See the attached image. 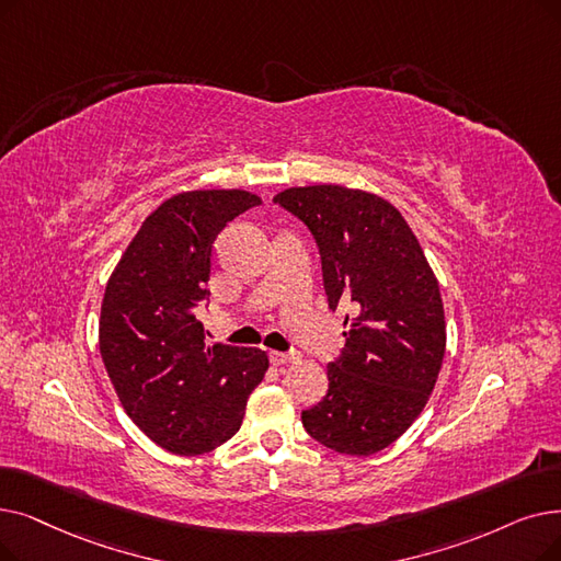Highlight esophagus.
Instances as JSON below:
<instances>
[{"label":"esophagus","mask_w":561,"mask_h":561,"mask_svg":"<svg viewBox=\"0 0 561 561\" xmlns=\"http://www.w3.org/2000/svg\"><path fill=\"white\" fill-rule=\"evenodd\" d=\"M298 359H300L298 353H279V351L271 353V362L275 364V367H282V364H294Z\"/></svg>","instance_id":"34e87169"}]
</instances>
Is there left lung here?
<instances>
[{
    "label": "left lung",
    "instance_id": "left-lung-1",
    "mask_svg": "<svg viewBox=\"0 0 561 561\" xmlns=\"http://www.w3.org/2000/svg\"><path fill=\"white\" fill-rule=\"evenodd\" d=\"M275 202L319 242L330 309H353L346 346L328 364V394L302 424L328 449L371 456L420 417L440 374V286L417 236L378 194L325 183L282 190Z\"/></svg>",
    "mask_w": 561,
    "mask_h": 561
}]
</instances>
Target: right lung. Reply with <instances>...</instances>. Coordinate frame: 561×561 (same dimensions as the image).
<instances>
[{"label": "right lung", "mask_w": 561, "mask_h": 561, "mask_svg": "<svg viewBox=\"0 0 561 561\" xmlns=\"http://www.w3.org/2000/svg\"><path fill=\"white\" fill-rule=\"evenodd\" d=\"M259 204L248 190L179 192L146 217L107 279L99 323L107 376L128 417L172 454L225 445L267 371L263 351L208 346L197 321L217 233Z\"/></svg>", "instance_id": "add662e5"}]
</instances>
